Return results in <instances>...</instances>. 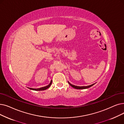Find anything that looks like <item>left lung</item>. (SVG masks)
Listing matches in <instances>:
<instances>
[{"label":"left lung","instance_id":"left-lung-1","mask_svg":"<svg viewBox=\"0 0 124 124\" xmlns=\"http://www.w3.org/2000/svg\"><path fill=\"white\" fill-rule=\"evenodd\" d=\"M68 83H69V84L70 86H71L72 87L75 88V89H86V88H89V87L92 86L94 84H92V85H91L87 86H75V85H73L71 84L70 83H69V82H68Z\"/></svg>","mask_w":124,"mask_h":124}]
</instances>
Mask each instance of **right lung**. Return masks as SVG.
<instances>
[{
    "instance_id": "obj_1",
    "label": "right lung",
    "mask_w": 124,
    "mask_h": 124,
    "mask_svg": "<svg viewBox=\"0 0 124 124\" xmlns=\"http://www.w3.org/2000/svg\"><path fill=\"white\" fill-rule=\"evenodd\" d=\"M51 83H52V80L51 81L50 84H49L48 85L46 86H45V87H44L38 88V89H34V88H29V89H31V90H35V91H42V90H45V89H47V88H48L50 86V85H51Z\"/></svg>"
}]
</instances>
